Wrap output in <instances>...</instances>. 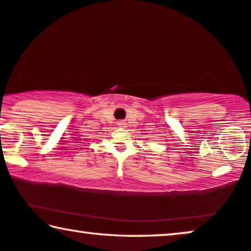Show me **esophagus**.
<instances>
[{
	"label": "esophagus",
	"mask_w": 251,
	"mask_h": 251,
	"mask_svg": "<svg viewBox=\"0 0 251 251\" xmlns=\"http://www.w3.org/2000/svg\"><path fill=\"white\" fill-rule=\"evenodd\" d=\"M117 125H118L119 127H125L126 123H125L124 121H121V122H118V123H117Z\"/></svg>",
	"instance_id": "esophagus-1"
}]
</instances>
